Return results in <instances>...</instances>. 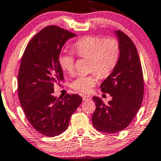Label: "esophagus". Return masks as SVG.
I'll list each match as a JSON object with an SVG mask.
<instances>
[{
    "label": "esophagus",
    "instance_id": "1",
    "mask_svg": "<svg viewBox=\"0 0 161 161\" xmlns=\"http://www.w3.org/2000/svg\"><path fill=\"white\" fill-rule=\"evenodd\" d=\"M91 99V97L90 96H89V95H84L83 96V100L84 101H88V100H90Z\"/></svg>",
    "mask_w": 161,
    "mask_h": 161
}]
</instances>
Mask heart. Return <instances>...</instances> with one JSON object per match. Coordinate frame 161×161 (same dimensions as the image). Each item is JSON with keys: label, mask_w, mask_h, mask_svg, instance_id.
<instances>
[{"label": "heart", "mask_w": 161, "mask_h": 161, "mask_svg": "<svg viewBox=\"0 0 161 161\" xmlns=\"http://www.w3.org/2000/svg\"><path fill=\"white\" fill-rule=\"evenodd\" d=\"M80 57H90V69H96L90 74H80L71 83L72 88L82 92H90L96 86L99 74L106 77L116 67L119 58V43L116 39L99 36H86L73 45ZM59 66L65 72L72 74L75 71V58L72 52L63 51L58 57Z\"/></svg>", "instance_id": "heart-1"}]
</instances>
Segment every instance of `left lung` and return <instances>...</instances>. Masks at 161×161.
Returning <instances> with one entry per match:
<instances>
[{
	"label": "left lung",
	"mask_w": 161,
	"mask_h": 161,
	"mask_svg": "<svg viewBox=\"0 0 161 161\" xmlns=\"http://www.w3.org/2000/svg\"><path fill=\"white\" fill-rule=\"evenodd\" d=\"M120 47L116 67L101 84L103 92L112 100L105 104L98 97H92L96 110L92 116L94 128L104 133L114 134L129 125L141 106L144 93L143 76L135 45L120 31L114 32Z\"/></svg>",
	"instance_id": "1"
}]
</instances>
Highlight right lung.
Masks as SVG:
<instances>
[{
	"instance_id": "right-lung-1",
	"label": "right lung",
	"mask_w": 161,
	"mask_h": 161,
	"mask_svg": "<svg viewBox=\"0 0 161 161\" xmlns=\"http://www.w3.org/2000/svg\"><path fill=\"white\" fill-rule=\"evenodd\" d=\"M75 36L57 26H48L29 42L21 58L18 76L21 106L31 125L46 136L64 132L82 102L77 94H66L62 99L53 96V85L64 79L59 55L66 41Z\"/></svg>"
}]
</instances>
